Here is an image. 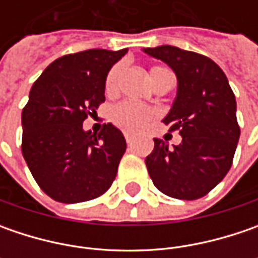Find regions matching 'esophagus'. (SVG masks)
Masks as SVG:
<instances>
[{
	"label": "esophagus",
	"instance_id": "obj_1",
	"mask_svg": "<svg viewBox=\"0 0 258 258\" xmlns=\"http://www.w3.org/2000/svg\"><path fill=\"white\" fill-rule=\"evenodd\" d=\"M124 139H126V144L127 145H132V142H134V136L129 134H124Z\"/></svg>",
	"mask_w": 258,
	"mask_h": 258
}]
</instances>
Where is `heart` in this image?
Masks as SVG:
<instances>
[{"instance_id": "b5f03b06", "label": "heart", "mask_w": 258, "mask_h": 258, "mask_svg": "<svg viewBox=\"0 0 258 258\" xmlns=\"http://www.w3.org/2000/svg\"><path fill=\"white\" fill-rule=\"evenodd\" d=\"M122 73V66L116 64L110 69V72L106 76V83H104V90L107 94H112L116 92L117 87V80ZM171 75L169 70L164 67H152L149 70V77L152 85H156L162 77ZM110 117L114 123L119 127H122L127 132H135L144 127L145 124L155 117V110L148 106H141V104L132 103V102H122L117 103L112 109Z\"/></svg>"}]
</instances>
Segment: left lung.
<instances>
[{
    "label": "left lung",
    "mask_w": 258,
    "mask_h": 258,
    "mask_svg": "<svg viewBox=\"0 0 258 258\" xmlns=\"http://www.w3.org/2000/svg\"><path fill=\"white\" fill-rule=\"evenodd\" d=\"M175 72L178 92L164 119L182 142L169 149L154 139L145 162L154 185L178 200H198L223 181L240 138L237 103L227 76L211 58L173 45L144 48Z\"/></svg>",
    "instance_id": "left-lung-1"
}]
</instances>
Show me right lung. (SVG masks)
I'll list each match as a JSON object with an SVG mask.
<instances>
[{"label": "right lung", "mask_w": 258, "mask_h": 258, "mask_svg": "<svg viewBox=\"0 0 258 258\" xmlns=\"http://www.w3.org/2000/svg\"><path fill=\"white\" fill-rule=\"evenodd\" d=\"M127 53L92 48L54 60L34 82L21 114V151L35 182L58 203L76 204L104 194L126 151L122 132L104 123L83 131L104 102L106 76Z\"/></svg>", "instance_id": "right-lung-1"}]
</instances>
